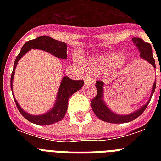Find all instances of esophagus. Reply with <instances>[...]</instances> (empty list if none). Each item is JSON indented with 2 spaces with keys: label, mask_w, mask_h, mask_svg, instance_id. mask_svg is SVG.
Segmentation results:
<instances>
[{
  "label": "esophagus",
  "mask_w": 161,
  "mask_h": 161,
  "mask_svg": "<svg viewBox=\"0 0 161 161\" xmlns=\"http://www.w3.org/2000/svg\"><path fill=\"white\" fill-rule=\"evenodd\" d=\"M84 82H85V83H90V84H92V83H94V80H93L92 77L86 76L85 78H84Z\"/></svg>",
  "instance_id": "1"
}]
</instances>
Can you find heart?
<instances>
[{
  "label": "heart",
  "mask_w": 161,
  "mask_h": 161,
  "mask_svg": "<svg viewBox=\"0 0 161 161\" xmlns=\"http://www.w3.org/2000/svg\"><path fill=\"white\" fill-rule=\"evenodd\" d=\"M124 59V56L120 53L108 54L93 61V67L96 69L108 68L119 65Z\"/></svg>",
  "instance_id": "heart-1"
}]
</instances>
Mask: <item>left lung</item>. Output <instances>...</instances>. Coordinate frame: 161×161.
<instances>
[{"mask_svg":"<svg viewBox=\"0 0 161 161\" xmlns=\"http://www.w3.org/2000/svg\"><path fill=\"white\" fill-rule=\"evenodd\" d=\"M133 42L137 46L138 49L140 52V57L144 58L145 60H147L151 65L155 68V59L153 58L152 47L149 42H146L143 39L139 38V37H133ZM96 88H97V94L94 98L91 100V107L93 108V111L96 114V116L99 119L105 121L108 123H112V124H123V123H128L130 121H133L138 117H140L144 111L146 109L148 104L150 103L151 98L148 101V103L145 105L142 106L140 109L137 110L136 112L130 114L129 115H119L113 113L111 110L105 105V103L103 100V83L101 81H97L96 82ZM155 86H156V82L154 83L153 85L152 92H151V97L155 90Z\"/></svg>","mask_w":161,"mask_h":161,"instance_id":"obj_1","label":"left lung"}]
</instances>
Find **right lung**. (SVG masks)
<instances>
[{
    "instance_id": "right-lung-1",
    "label": "right lung",
    "mask_w": 161,
    "mask_h": 161,
    "mask_svg": "<svg viewBox=\"0 0 161 161\" xmlns=\"http://www.w3.org/2000/svg\"><path fill=\"white\" fill-rule=\"evenodd\" d=\"M31 49H41V50L48 52L49 53L53 54L58 58H62V59L67 58V44L65 42L55 40L48 36H38L36 39L26 42L22 47L20 53L17 55L15 63H14L13 71H12L11 76V91H12V81H13L15 69L17 65V63L20 60V58L24 54H26V52H28ZM83 83L84 82L83 80L75 81L71 79L68 77H64L61 83L60 88L58 90V98H57L53 108L42 115L29 114L20 107L18 103L16 102V98L14 97L13 98L16 107H17V109L26 119L38 125H52V124H54V123H57L63 119V117L65 116L67 109H68V99L73 93H76L83 87Z\"/></svg>"
}]
</instances>
